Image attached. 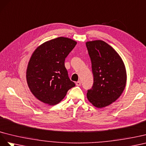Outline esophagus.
<instances>
[{"mask_svg": "<svg viewBox=\"0 0 146 146\" xmlns=\"http://www.w3.org/2000/svg\"><path fill=\"white\" fill-rule=\"evenodd\" d=\"M76 85L77 86H81V81H78L76 82Z\"/></svg>", "mask_w": 146, "mask_h": 146, "instance_id": "1", "label": "esophagus"}]
</instances>
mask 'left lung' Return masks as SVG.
Wrapping results in <instances>:
<instances>
[{"instance_id":"obj_1","label":"left lung","mask_w":146,"mask_h":146,"mask_svg":"<svg viewBox=\"0 0 146 146\" xmlns=\"http://www.w3.org/2000/svg\"><path fill=\"white\" fill-rule=\"evenodd\" d=\"M92 63L93 86L87 97L95 107L101 108L114 102L125 89L126 70L121 58L111 46L102 40L86 43Z\"/></svg>"}]
</instances>
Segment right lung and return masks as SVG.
<instances>
[{
  "label": "right lung",
  "instance_id": "right-lung-1",
  "mask_svg": "<svg viewBox=\"0 0 146 146\" xmlns=\"http://www.w3.org/2000/svg\"><path fill=\"white\" fill-rule=\"evenodd\" d=\"M76 44L72 39L58 37L40 45L33 53L27 69V82L41 102L55 105L75 86L68 77L65 60Z\"/></svg>",
  "mask_w": 146,
  "mask_h": 146
}]
</instances>
